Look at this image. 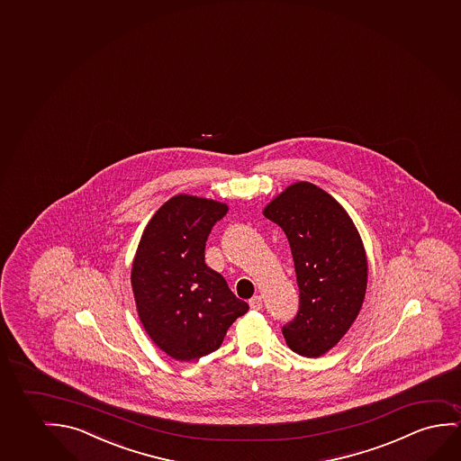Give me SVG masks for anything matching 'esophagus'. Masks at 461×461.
Listing matches in <instances>:
<instances>
[{"instance_id":"esophagus-1","label":"esophagus","mask_w":461,"mask_h":461,"mask_svg":"<svg viewBox=\"0 0 461 461\" xmlns=\"http://www.w3.org/2000/svg\"><path fill=\"white\" fill-rule=\"evenodd\" d=\"M249 306L253 310H260L262 308V297L260 295H254L253 299H249Z\"/></svg>"}]
</instances>
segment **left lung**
I'll return each mask as SVG.
<instances>
[{"label":"left lung","mask_w":461,"mask_h":461,"mask_svg":"<svg viewBox=\"0 0 461 461\" xmlns=\"http://www.w3.org/2000/svg\"><path fill=\"white\" fill-rule=\"evenodd\" d=\"M264 214L285 230L299 285V312L283 325L285 343L300 356L321 357L349 330L364 303V243L346 210L312 183L291 185Z\"/></svg>","instance_id":"obj_1"}]
</instances>
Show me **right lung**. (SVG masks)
<instances>
[{"label":"right lung","instance_id":"add662e5","mask_svg":"<svg viewBox=\"0 0 461 461\" xmlns=\"http://www.w3.org/2000/svg\"><path fill=\"white\" fill-rule=\"evenodd\" d=\"M221 202L180 194L143 230L131 283L143 329L167 356L191 362L218 349L249 310L205 264V241L227 213Z\"/></svg>","mask_w":461,"mask_h":461}]
</instances>
